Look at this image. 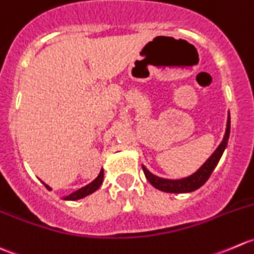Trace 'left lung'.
Returning <instances> with one entry per match:
<instances>
[{
	"label": "left lung",
	"mask_w": 254,
	"mask_h": 254,
	"mask_svg": "<svg viewBox=\"0 0 254 254\" xmlns=\"http://www.w3.org/2000/svg\"><path fill=\"white\" fill-rule=\"evenodd\" d=\"M228 137H230V119H228L227 121V128H226L225 137H223V140L221 142V144L218 145L217 149L213 152L211 157L205 162V164L202 165V167L200 168L195 174L190 175V177L184 178V179H180V180L163 179V178L155 177V175H153L152 173L148 172L144 167H142L145 178H147L148 182H149L155 189L160 190V191L177 192V194H179V192L194 191V190L199 189L200 187H202V185L207 182L210 175L212 174L213 169H215L216 165H217L218 160H220L221 155H222L223 150H225L226 145H227Z\"/></svg>",
	"instance_id": "8db88e82"
}]
</instances>
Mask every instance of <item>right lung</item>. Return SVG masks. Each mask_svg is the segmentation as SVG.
<instances>
[{"label": "right lung", "instance_id": "obj_1", "mask_svg": "<svg viewBox=\"0 0 254 254\" xmlns=\"http://www.w3.org/2000/svg\"><path fill=\"white\" fill-rule=\"evenodd\" d=\"M102 179H104V170L101 169V172H100L99 177L96 178V179L94 180L92 183H90L89 185H86V187L81 188V189H79L77 191L72 192V194L67 195V196L64 197V200H79V199H82V197L87 196V195L92 194L94 191H96L97 189H99L100 187H101L102 184ZM44 187L47 188L48 190H52L49 187H48L47 184H44Z\"/></svg>", "mask_w": 254, "mask_h": 254}]
</instances>
